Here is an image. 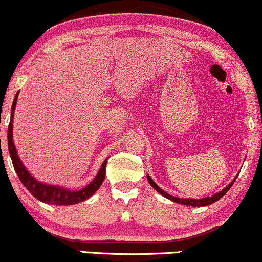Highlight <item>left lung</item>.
<instances>
[{"label": "left lung", "mask_w": 262, "mask_h": 262, "mask_svg": "<svg viewBox=\"0 0 262 262\" xmlns=\"http://www.w3.org/2000/svg\"><path fill=\"white\" fill-rule=\"evenodd\" d=\"M236 177H237V175L234 177L233 181H231L229 185L227 186V187H224L223 189H222V191L217 192V193L213 194V196H208V197H204V198H198V200H196V198H179V197L171 196V194L166 193L164 189H161L160 187H159V186L154 182V180H152L151 177H150L148 173H146V179H148V181H149L150 185H151V187L154 188L156 192H159L161 196L169 198V200L172 201V202H176V203H180V204H185V206H192V207H204V206H209V204L217 202L218 200H221V198L223 197L228 191H229L231 186H233V183L235 182Z\"/></svg>", "instance_id": "obj_1"}]
</instances>
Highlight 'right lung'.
<instances>
[{"mask_svg":"<svg viewBox=\"0 0 262 262\" xmlns=\"http://www.w3.org/2000/svg\"><path fill=\"white\" fill-rule=\"evenodd\" d=\"M19 95V91L14 96L13 103H12L11 110V121L10 125H8V134H7V141H8V151H10L12 164H13L14 170H16L18 177H19L20 182L23 186L28 189L29 192L40 202H44L47 204H55V206H71V204H76L80 202H83L87 198H90L95 192L100 188V186L103 182L104 176H106V165L108 158L102 162L101 169L98 170L97 175L92 180L89 185L85 186L81 189H71L64 186L58 185H49V183H44L38 181L29 171L26 169L23 162L20 161L19 156H18L16 145L13 141V116L14 110H16L17 98Z\"/></svg>","mask_w":262,"mask_h":262,"instance_id":"right-lung-1","label":"right lung"}]
</instances>
